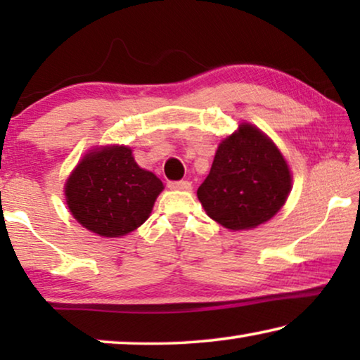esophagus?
<instances>
[{
  "label": "esophagus",
  "instance_id": "34e87169",
  "mask_svg": "<svg viewBox=\"0 0 360 360\" xmlns=\"http://www.w3.org/2000/svg\"><path fill=\"white\" fill-rule=\"evenodd\" d=\"M169 188H172V190H191V184L188 180H172V181H169Z\"/></svg>",
  "mask_w": 360,
  "mask_h": 360
}]
</instances>
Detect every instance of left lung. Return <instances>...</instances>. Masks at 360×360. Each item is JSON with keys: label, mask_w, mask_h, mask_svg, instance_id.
I'll use <instances>...</instances> for the list:
<instances>
[{"label": "left lung", "mask_w": 360, "mask_h": 360, "mask_svg": "<svg viewBox=\"0 0 360 360\" xmlns=\"http://www.w3.org/2000/svg\"><path fill=\"white\" fill-rule=\"evenodd\" d=\"M290 188L292 175L274 142L257 127L240 124L219 144L196 195L210 218L240 231L272 218Z\"/></svg>", "instance_id": "obj_1"}]
</instances>
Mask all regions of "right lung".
I'll list each match as a JSON object with an SVG mask.
<instances>
[{
    "instance_id": "right-lung-1",
    "label": "right lung",
    "mask_w": 360,
    "mask_h": 360,
    "mask_svg": "<svg viewBox=\"0 0 360 360\" xmlns=\"http://www.w3.org/2000/svg\"><path fill=\"white\" fill-rule=\"evenodd\" d=\"M162 181L141 169L124 146L98 149L85 155L65 185L73 218L93 233L120 238L149 218Z\"/></svg>"
}]
</instances>
